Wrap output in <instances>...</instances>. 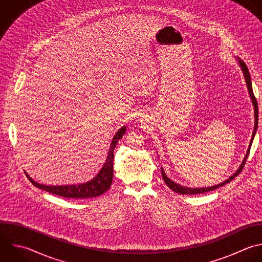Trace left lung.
I'll list each match as a JSON object with an SVG mask.
<instances>
[{
  "mask_svg": "<svg viewBox=\"0 0 262 262\" xmlns=\"http://www.w3.org/2000/svg\"><path fill=\"white\" fill-rule=\"evenodd\" d=\"M238 62H239V66H241L242 71H243L244 76H245V80H246V84H247V87H248V90H249V94H250V96H251V99H252V102H253V105H254V115H255L254 132H253V135H252V139H251V141H250V146H249V149H248V151H247L246 158H245V160L243 161V163H242L241 167L238 168V170H237L231 177H229L227 180L223 181V182L220 183V184H217V185H215V186L206 187V188H205V187H204V188H189V187L181 186V185L175 183L174 181H172L170 178H168V177L166 176V174H165L163 168H161V170H162V176H163V179H164L165 183L167 184V186H168L170 189H172L173 191H175V192H177V193H180V194H198V193H204V192H207V191H210V190H214V189L218 188L219 186L224 185L225 183H228L229 181H231L235 176H237V175L241 173V171L243 170V168H244V166H245V163H246L247 158H248L249 152H250V147H251V145H252V142H253V139H254L255 133H256V131H257V127H258V105H257V100H256V98H255V96H254V93H253L252 83H251V78H250L249 70H248L247 66L245 64V62H244L243 60L239 59Z\"/></svg>",
  "mask_w": 262,
  "mask_h": 262,
  "instance_id": "obj_1",
  "label": "left lung"
}]
</instances>
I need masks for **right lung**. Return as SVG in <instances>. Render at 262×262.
Segmentation results:
<instances>
[{
    "instance_id": "right-lung-1",
    "label": "right lung",
    "mask_w": 262,
    "mask_h": 262,
    "mask_svg": "<svg viewBox=\"0 0 262 262\" xmlns=\"http://www.w3.org/2000/svg\"><path fill=\"white\" fill-rule=\"evenodd\" d=\"M126 131V127H122L115 137L113 138L111 148L108 150V156L106 158V162L104 163L102 169L100 172L93 178L91 181L84 183V184H78V185H60V186H47L40 184L36 181H34L28 174V178L30 181L37 186L38 188L44 189L50 193L57 194L59 196L68 198V199H89V198H95L102 193H104L112 185L113 176H114V170H113V164H114V149L118 143V141L123 137L124 133Z\"/></svg>"
}]
</instances>
